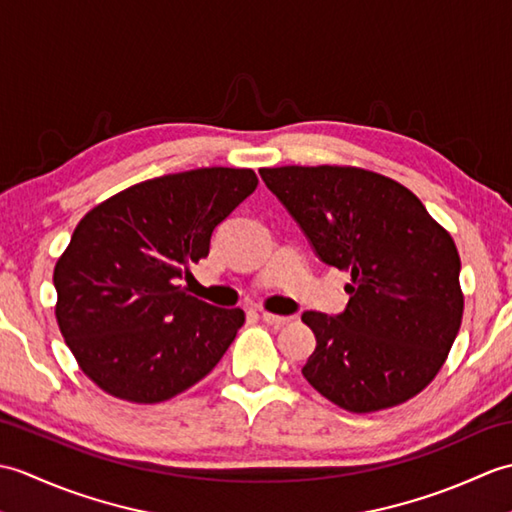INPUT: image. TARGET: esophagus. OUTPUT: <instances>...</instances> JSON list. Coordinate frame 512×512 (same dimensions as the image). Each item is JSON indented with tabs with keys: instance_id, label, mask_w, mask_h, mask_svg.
<instances>
[{
	"instance_id": "obj_1",
	"label": "esophagus",
	"mask_w": 512,
	"mask_h": 512,
	"mask_svg": "<svg viewBox=\"0 0 512 512\" xmlns=\"http://www.w3.org/2000/svg\"><path fill=\"white\" fill-rule=\"evenodd\" d=\"M262 321L266 325H273V328H284V325L290 321L288 317H279V314H270V312H262Z\"/></svg>"
}]
</instances>
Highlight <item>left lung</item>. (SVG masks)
Returning a JSON list of instances; mask_svg holds the SVG:
<instances>
[{
    "label": "left lung",
    "instance_id": "obj_1",
    "mask_svg": "<svg viewBox=\"0 0 512 512\" xmlns=\"http://www.w3.org/2000/svg\"><path fill=\"white\" fill-rule=\"evenodd\" d=\"M321 262L352 275L341 314L303 312L317 339L308 383L341 409L372 413L427 387L460 332L453 237L400 182L358 167L259 169Z\"/></svg>",
    "mask_w": 512,
    "mask_h": 512
}]
</instances>
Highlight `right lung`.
<instances>
[{"label": "right lung", "mask_w": 512, "mask_h": 512, "mask_svg": "<svg viewBox=\"0 0 512 512\" xmlns=\"http://www.w3.org/2000/svg\"><path fill=\"white\" fill-rule=\"evenodd\" d=\"M253 169L204 167L134 184L76 224L54 266L57 323L107 394L156 405L198 383L244 325L178 286L215 226L257 189Z\"/></svg>", "instance_id": "1"}]
</instances>
